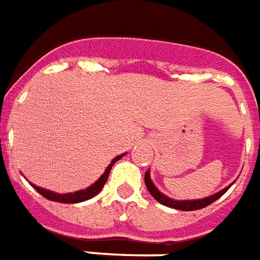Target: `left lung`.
<instances>
[{"mask_svg":"<svg viewBox=\"0 0 260 260\" xmlns=\"http://www.w3.org/2000/svg\"><path fill=\"white\" fill-rule=\"evenodd\" d=\"M144 182H146V186L148 191L152 194V197L156 200L158 202H160L162 205H166L169 208H174V209H179V210H198V209H202V208H205V206L210 205L212 202H214L216 200L221 197L222 194L225 193L226 190L230 189L231 185L228 187H225L224 190L221 191H218V193L213 194V196H210V197H206V198H202V200H194V201H174L171 198L166 197V196H163L160 191H159L156 187L154 186V183L151 182V178H150V173L147 171L146 175H144Z\"/></svg>","mask_w":260,"mask_h":260,"instance_id":"left-lung-1","label":"left lung"}]
</instances>
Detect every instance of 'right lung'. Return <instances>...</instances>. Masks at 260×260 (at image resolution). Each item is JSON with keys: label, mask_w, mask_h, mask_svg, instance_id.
<instances>
[{"label": "right lung", "mask_w": 260, "mask_h": 260, "mask_svg": "<svg viewBox=\"0 0 260 260\" xmlns=\"http://www.w3.org/2000/svg\"><path fill=\"white\" fill-rule=\"evenodd\" d=\"M122 155L120 156H116V158L112 160L109 166L106 167L105 173L102 174V177L98 179L94 185H91L90 187L85 190H79V191H75V193H69V194H56V193H52L50 190H46V189H42V187H38V186L32 185L35 187L36 191L42 194L43 197L47 198V200H51V201H56V202H62V204H77V202H82V201H86L89 198L94 197L95 194L100 193V190L104 187L105 185L106 179L109 177V173H110V169L113 166L114 163L117 162L118 159H121Z\"/></svg>", "instance_id": "obj_1"}]
</instances>
